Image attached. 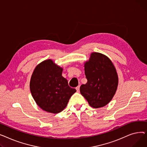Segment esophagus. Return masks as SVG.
Listing matches in <instances>:
<instances>
[{"mask_svg":"<svg viewBox=\"0 0 147 147\" xmlns=\"http://www.w3.org/2000/svg\"><path fill=\"white\" fill-rule=\"evenodd\" d=\"M76 90H77V92H79V90H80V86H77L76 88Z\"/></svg>","mask_w":147,"mask_h":147,"instance_id":"34e87169","label":"esophagus"}]
</instances>
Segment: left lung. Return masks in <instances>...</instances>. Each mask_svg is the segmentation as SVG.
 <instances>
[{
	"label": "left lung",
	"mask_w": 147,
	"mask_h": 147,
	"mask_svg": "<svg viewBox=\"0 0 147 147\" xmlns=\"http://www.w3.org/2000/svg\"><path fill=\"white\" fill-rule=\"evenodd\" d=\"M84 73L88 82L81 85V94L92 107L105 106L113 98L119 82L111 61L102 53H92L89 61L84 63Z\"/></svg>",
	"instance_id": "obj_1"
}]
</instances>
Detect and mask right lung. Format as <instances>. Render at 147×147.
I'll return each mask as SVG.
<instances>
[{
	"mask_svg": "<svg viewBox=\"0 0 147 147\" xmlns=\"http://www.w3.org/2000/svg\"><path fill=\"white\" fill-rule=\"evenodd\" d=\"M63 68L51 59L45 60L35 68L30 83L32 96L40 109L57 114L63 111L76 92L62 76Z\"/></svg>",
	"mask_w": 147,
	"mask_h": 147,
	"instance_id": "right-lung-1",
	"label": "right lung"
}]
</instances>
